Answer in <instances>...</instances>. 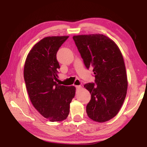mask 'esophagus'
<instances>
[{
	"instance_id": "34e87169",
	"label": "esophagus",
	"mask_w": 147,
	"mask_h": 147,
	"mask_svg": "<svg viewBox=\"0 0 147 147\" xmlns=\"http://www.w3.org/2000/svg\"><path fill=\"white\" fill-rule=\"evenodd\" d=\"M76 88L77 90H79V89H80L82 88V86H76Z\"/></svg>"
}]
</instances>
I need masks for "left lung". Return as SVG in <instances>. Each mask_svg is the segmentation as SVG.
I'll return each mask as SVG.
<instances>
[{"label": "left lung", "instance_id": "1", "mask_svg": "<svg viewBox=\"0 0 147 147\" xmlns=\"http://www.w3.org/2000/svg\"><path fill=\"white\" fill-rule=\"evenodd\" d=\"M73 38L86 67H94L96 85H84L91 95L87 114L94 121H108L118 113L127 93L123 54L115 42L103 34L78 35Z\"/></svg>", "mask_w": 147, "mask_h": 147}]
</instances>
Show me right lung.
I'll return each instance as SVG.
<instances>
[{"label":"right lung","mask_w":147,"mask_h":147,"mask_svg":"<svg viewBox=\"0 0 147 147\" xmlns=\"http://www.w3.org/2000/svg\"><path fill=\"white\" fill-rule=\"evenodd\" d=\"M69 36H49L30 51L24 67V78L29 98L38 112L51 122L66 119L70 103L75 96L74 86L57 84L56 53Z\"/></svg>","instance_id":"1"}]
</instances>
